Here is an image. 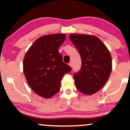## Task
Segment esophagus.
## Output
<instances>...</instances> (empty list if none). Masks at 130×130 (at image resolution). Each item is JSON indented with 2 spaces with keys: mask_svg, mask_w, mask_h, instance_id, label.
I'll list each match as a JSON object with an SVG mask.
<instances>
[{
  "mask_svg": "<svg viewBox=\"0 0 130 130\" xmlns=\"http://www.w3.org/2000/svg\"><path fill=\"white\" fill-rule=\"evenodd\" d=\"M69 65H70L71 67H73V63H72V62H70V63H69Z\"/></svg>",
  "mask_w": 130,
  "mask_h": 130,
  "instance_id": "obj_1",
  "label": "esophagus"
}]
</instances>
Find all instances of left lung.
<instances>
[{
	"instance_id": "8db88e82",
	"label": "left lung",
	"mask_w": 130,
	"mask_h": 130,
	"mask_svg": "<svg viewBox=\"0 0 130 130\" xmlns=\"http://www.w3.org/2000/svg\"><path fill=\"white\" fill-rule=\"evenodd\" d=\"M70 38L82 59L81 69L74 74L75 86L80 92L92 95L100 91L109 79L112 69L110 53L95 36L72 34Z\"/></svg>"
}]
</instances>
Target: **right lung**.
Instances as JSON below:
<instances>
[{
	"label": "right lung",
	"mask_w": 130,
	"mask_h": 130,
	"mask_svg": "<svg viewBox=\"0 0 130 130\" xmlns=\"http://www.w3.org/2000/svg\"><path fill=\"white\" fill-rule=\"evenodd\" d=\"M65 34L44 35L34 42L24 56V74L31 89L37 95L49 98L59 91L60 81L72 68L63 62L58 48Z\"/></svg>",
	"instance_id": "right-lung-1"
}]
</instances>
